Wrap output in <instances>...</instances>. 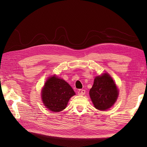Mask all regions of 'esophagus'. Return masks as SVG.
I'll return each instance as SVG.
<instances>
[{
  "label": "esophagus",
  "mask_w": 147,
  "mask_h": 147,
  "mask_svg": "<svg viewBox=\"0 0 147 147\" xmlns=\"http://www.w3.org/2000/svg\"><path fill=\"white\" fill-rule=\"evenodd\" d=\"M78 93L79 95H84V94H85V90L84 89H79L78 92Z\"/></svg>",
  "instance_id": "1"
}]
</instances>
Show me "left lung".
<instances>
[{"instance_id":"left-lung-1","label":"left lung","mask_w":147,"mask_h":147,"mask_svg":"<svg viewBox=\"0 0 147 147\" xmlns=\"http://www.w3.org/2000/svg\"><path fill=\"white\" fill-rule=\"evenodd\" d=\"M90 97L95 107L99 110H106L116 101L119 92L113 80L106 73L97 76L89 91Z\"/></svg>"}]
</instances>
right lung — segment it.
Instances as JSON below:
<instances>
[{"label": "right lung", "mask_w": 147, "mask_h": 147, "mask_svg": "<svg viewBox=\"0 0 147 147\" xmlns=\"http://www.w3.org/2000/svg\"><path fill=\"white\" fill-rule=\"evenodd\" d=\"M74 95L73 89L65 80L52 76L45 83L42 98L48 110L59 112L65 109L69 98Z\"/></svg>", "instance_id": "add662e5"}]
</instances>
